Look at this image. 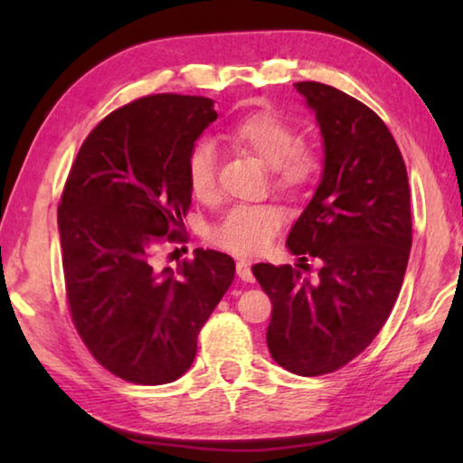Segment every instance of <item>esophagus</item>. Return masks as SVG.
I'll use <instances>...</instances> for the list:
<instances>
[{"mask_svg":"<svg viewBox=\"0 0 463 463\" xmlns=\"http://www.w3.org/2000/svg\"><path fill=\"white\" fill-rule=\"evenodd\" d=\"M237 276L242 279V281H253V271H250V265L247 261H237Z\"/></svg>","mask_w":463,"mask_h":463,"instance_id":"34e87169","label":"esophagus"}]
</instances>
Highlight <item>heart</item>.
<instances>
[{"mask_svg": "<svg viewBox=\"0 0 463 463\" xmlns=\"http://www.w3.org/2000/svg\"><path fill=\"white\" fill-rule=\"evenodd\" d=\"M226 138L269 165L279 190L300 192L315 182L320 161L312 148L298 145V132L276 112H255L241 118ZM187 185L198 200H208L216 190V151L200 143L187 156ZM284 210L276 203H237L213 229V241L234 253H257L276 237Z\"/></svg>", "mask_w": 463, "mask_h": 463, "instance_id": "heart-1", "label": "heart"}]
</instances>
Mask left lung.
<instances>
[{
    "label": "left lung",
    "instance_id": "left-lung-1",
    "mask_svg": "<svg viewBox=\"0 0 463 463\" xmlns=\"http://www.w3.org/2000/svg\"><path fill=\"white\" fill-rule=\"evenodd\" d=\"M323 137V177L286 245L323 261L308 281L292 265L257 263L271 298L268 347L298 375L339 370L373 341L401 294L412 245L409 175L380 116L331 85L294 83Z\"/></svg>",
    "mask_w": 463,
    "mask_h": 463
}]
</instances>
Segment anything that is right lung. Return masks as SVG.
Segmentation results:
<instances>
[{"instance_id":"add662e5","label":"right lung","mask_w":463,"mask_h":463,"mask_svg":"<svg viewBox=\"0 0 463 463\" xmlns=\"http://www.w3.org/2000/svg\"><path fill=\"white\" fill-rule=\"evenodd\" d=\"M214 101L140 98L90 132L59 203L69 310L91 355L118 378L161 386L190 370L198 333L234 279V261L195 249L177 269L155 249L184 226L192 203L187 156Z\"/></svg>"}]
</instances>
